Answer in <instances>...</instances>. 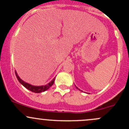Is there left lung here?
Wrapping results in <instances>:
<instances>
[{"mask_svg": "<svg viewBox=\"0 0 129 129\" xmlns=\"http://www.w3.org/2000/svg\"><path fill=\"white\" fill-rule=\"evenodd\" d=\"M75 87H76V86H75ZM76 88H77V89H79V90H80V89H79V88H77V87H76ZM80 91H82V90H80Z\"/></svg>", "mask_w": 129, "mask_h": 129, "instance_id": "left-lung-1", "label": "left lung"}]
</instances>
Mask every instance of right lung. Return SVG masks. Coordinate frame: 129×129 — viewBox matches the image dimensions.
<instances>
[{
    "mask_svg": "<svg viewBox=\"0 0 129 129\" xmlns=\"http://www.w3.org/2000/svg\"><path fill=\"white\" fill-rule=\"evenodd\" d=\"M15 75H16L17 78V80H19V82H20L23 86L25 87L26 89L29 90H30L31 92H35V93H41V92H44V91L48 90L50 87L52 86V85H53V84H54V80H55V78H54L53 80H51L49 83H48L47 85H40V86H36V85H31V84H28V83L24 82V80H22L20 77H19V76L18 75L16 71H15Z\"/></svg>",
    "mask_w": 129,
    "mask_h": 129,
    "instance_id": "obj_1",
    "label": "right lung"
}]
</instances>
